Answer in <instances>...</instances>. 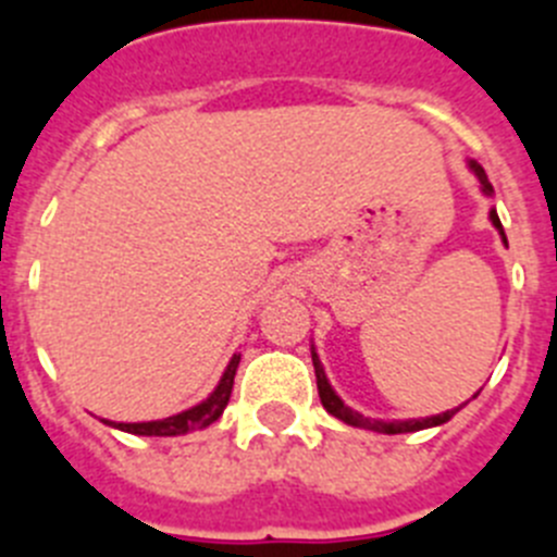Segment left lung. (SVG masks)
<instances>
[{"label": "left lung", "mask_w": 557, "mask_h": 557, "mask_svg": "<svg viewBox=\"0 0 557 557\" xmlns=\"http://www.w3.org/2000/svg\"><path fill=\"white\" fill-rule=\"evenodd\" d=\"M469 166H471V172L476 175V181H480V189L485 191V195H494V186H491L485 170H482L476 161H469ZM491 223H494V228H499L502 243L508 245V236H505V231H502V223H499V214H496V209H491ZM312 366H314V379H318V393H321V401H323V407H326V412H332L334 418L346 421V424L359 426V430L385 432V435H401V432H418V430H426V426L446 424V421H449V418L455 416L457 410H460V407H457V410H446V412H441V416L410 418V421H376V418H366V416H359L357 410H351V407L343 405V398H339L337 393L332 391V385H329V379H326V371H323L321 359H318L314 348H312Z\"/></svg>", "instance_id": "8db88e82"}]
</instances>
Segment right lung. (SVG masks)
<instances>
[{
    "instance_id": "obj_1",
    "label": "right lung",
    "mask_w": 557,
    "mask_h": 557,
    "mask_svg": "<svg viewBox=\"0 0 557 557\" xmlns=\"http://www.w3.org/2000/svg\"><path fill=\"white\" fill-rule=\"evenodd\" d=\"M236 366H239V354H234L225 368L223 379H220V385L214 387L206 401L195 405L191 410L178 412V416H170L164 421H147V424H111L122 432H131V435H159V437H170V435H186L191 430H203V426L214 424L220 416H223L225 405H228L231 398V387H234V376H236Z\"/></svg>"
}]
</instances>
